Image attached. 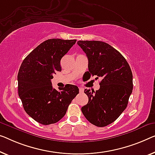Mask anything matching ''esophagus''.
<instances>
[{"label": "esophagus", "mask_w": 155, "mask_h": 155, "mask_svg": "<svg viewBox=\"0 0 155 155\" xmlns=\"http://www.w3.org/2000/svg\"><path fill=\"white\" fill-rule=\"evenodd\" d=\"M78 89H79V92H84V88H83V87H78Z\"/></svg>", "instance_id": "1"}]
</instances>
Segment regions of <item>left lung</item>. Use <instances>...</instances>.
I'll return each instance as SVG.
<instances>
[{
    "label": "left lung",
    "mask_w": 155,
    "mask_h": 155,
    "mask_svg": "<svg viewBox=\"0 0 155 155\" xmlns=\"http://www.w3.org/2000/svg\"><path fill=\"white\" fill-rule=\"evenodd\" d=\"M88 59V73L101 78L98 91L84 90L88 102L83 114L94 125L105 127L114 122L127 106L133 90L131 68L120 53L101 41H78Z\"/></svg>",
    "instance_id": "obj_1"
}]
</instances>
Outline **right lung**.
<instances>
[{
    "instance_id": "1",
    "label": "right lung",
    "mask_w": 155,
    "mask_h": 155,
    "mask_svg": "<svg viewBox=\"0 0 155 155\" xmlns=\"http://www.w3.org/2000/svg\"><path fill=\"white\" fill-rule=\"evenodd\" d=\"M77 40L49 39L41 43L24 60L18 70V93L27 114L45 125L58 122L78 94L77 85L53 88V75L62 70L61 60Z\"/></svg>"
}]
</instances>
